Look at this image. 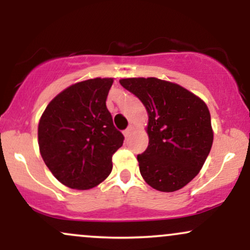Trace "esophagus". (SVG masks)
<instances>
[{
  "label": "esophagus",
  "mask_w": 250,
  "mask_h": 250,
  "mask_svg": "<svg viewBox=\"0 0 250 250\" xmlns=\"http://www.w3.org/2000/svg\"><path fill=\"white\" fill-rule=\"evenodd\" d=\"M134 129H135V128H134V125H129V127L125 130V133H123V134H125V137H129V136H130V135L133 134Z\"/></svg>",
  "instance_id": "34e87169"
}]
</instances>
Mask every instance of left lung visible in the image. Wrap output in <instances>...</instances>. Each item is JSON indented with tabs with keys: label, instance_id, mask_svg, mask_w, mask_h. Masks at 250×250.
Wrapping results in <instances>:
<instances>
[{
	"label": "left lung",
	"instance_id": "obj_1",
	"mask_svg": "<svg viewBox=\"0 0 250 250\" xmlns=\"http://www.w3.org/2000/svg\"><path fill=\"white\" fill-rule=\"evenodd\" d=\"M148 113V148L137 155L140 173L150 187L171 193L200 173L213 145L210 113L205 102L176 83L156 77L120 80Z\"/></svg>",
	"mask_w": 250,
	"mask_h": 250
}]
</instances>
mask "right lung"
I'll list each match as a JSON object with an SVG mask.
<instances>
[{"label": "right lung", "mask_w": 250, "mask_h": 250, "mask_svg": "<svg viewBox=\"0 0 250 250\" xmlns=\"http://www.w3.org/2000/svg\"><path fill=\"white\" fill-rule=\"evenodd\" d=\"M113 82L96 77L71 84L51 100L40 119V153L67 187L87 190L111 173V157L125 140L105 105Z\"/></svg>", "instance_id": "obj_1"}]
</instances>
